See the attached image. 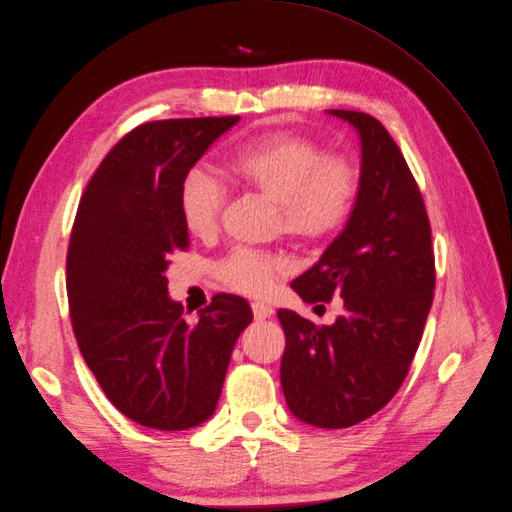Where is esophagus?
Returning <instances> with one entry per match:
<instances>
[{
    "label": "esophagus",
    "instance_id": "obj_1",
    "mask_svg": "<svg viewBox=\"0 0 512 512\" xmlns=\"http://www.w3.org/2000/svg\"><path fill=\"white\" fill-rule=\"evenodd\" d=\"M252 312H254L256 320H266V318H270V316L275 314L273 308H270L268 304H262V302H254L252 304Z\"/></svg>",
    "mask_w": 512,
    "mask_h": 512
}]
</instances>
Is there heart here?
I'll list each match as a JSON object with an SVG mask.
<instances>
[{
  "mask_svg": "<svg viewBox=\"0 0 512 512\" xmlns=\"http://www.w3.org/2000/svg\"><path fill=\"white\" fill-rule=\"evenodd\" d=\"M231 186L277 204L281 231L299 246H318L345 229L362 192V173L343 153H326L304 134L268 132L237 144L221 163ZM225 192L204 171H190L177 194V210L192 237H210L221 221ZM279 256L235 250L217 264L219 281L248 297H264L285 277Z\"/></svg>",
  "mask_w": 512,
  "mask_h": 512,
  "instance_id": "obj_1",
  "label": "heart"
}]
</instances>
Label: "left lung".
<instances>
[{
    "label": "left lung",
    "mask_w": 512,
    "mask_h": 512,
    "mask_svg": "<svg viewBox=\"0 0 512 512\" xmlns=\"http://www.w3.org/2000/svg\"><path fill=\"white\" fill-rule=\"evenodd\" d=\"M362 136V192L347 227L291 283L306 304L343 297L330 326L279 310L281 386L302 422L339 430L380 411L407 378L434 302L432 227L422 192L386 128L362 111L330 109Z\"/></svg>",
    "instance_id": "1"
}]
</instances>
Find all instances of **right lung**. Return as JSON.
<instances>
[{
  "label": "right lung",
  "mask_w": 512,
  "mask_h": 512,
  "mask_svg": "<svg viewBox=\"0 0 512 512\" xmlns=\"http://www.w3.org/2000/svg\"><path fill=\"white\" fill-rule=\"evenodd\" d=\"M237 119L136 126L78 204L66 260L74 335L113 407L153 430H188L215 413L233 345L254 318L244 297L219 293L186 322L165 277L171 254L190 246L179 186Z\"/></svg>",
  "instance_id": "obj_1"
}]
</instances>
